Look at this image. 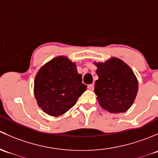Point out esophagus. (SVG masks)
I'll list each match as a JSON object with an SVG mask.
<instances>
[{
	"mask_svg": "<svg viewBox=\"0 0 158 158\" xmlns=\"http://www.w3.org/2000/svg\"><path fill=\"white\" fill-rule=\"evenodd\" d=\"M88 88L89 89H90V90H92V89H94V85L93 84H90V85H88Z\"/></svg>",
	"mask_w": 158,
	"mask_h": 158,
	"instance_id": "obj_1",
	"label": "esophagus"
}]
</instances>
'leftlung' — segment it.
I'll return each instance as SVG.
<instances>
[{"mask_svg":"<svg viewBox=\"0 0 158 158\" xmlns=\"http://www.w3.org/2000/svg\"><path fill=\"white\" fill-rule=\"evenodd\" d=\"M94 64L98 76L95 82V93L101 107L114 114L128 111L138 90V79L132 69L115 57Z\"/></svg>","mask_w":158,"mask_h":158,"instance_id":"obj_1","label":"left lung"}]
</instances>
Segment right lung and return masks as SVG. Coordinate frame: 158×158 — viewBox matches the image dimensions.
<instances>
[{
	"mask_svg": "<svg viewBox=\"0 0 158 158\" xmlns=\"http://www.w3.org/2000/svg\"><path fill=\"white\" fill-rule=\"evenodd\" d=\"M76 65L66 56L53 58L40 69L34 80L37 104L49 115L60 116L74 106L86 90Z\"/></svg>",
	"mask_w": 158,
	"mask_h": 158,
	"instance_id": "obj_1",
	"label": "right lung"
}]
</instances>
